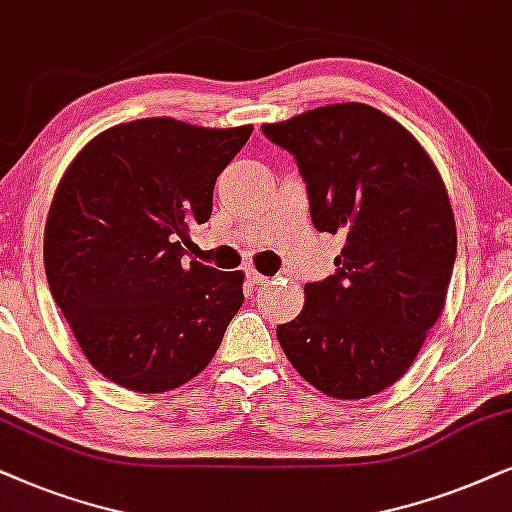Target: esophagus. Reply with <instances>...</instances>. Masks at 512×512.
<instances>
[{
  "mask_svg": "<svg viewBox=\"0 0 512 512\" xmlns=\"http://www.w3.org/2000/svg\"><path fill=\"white\" fill-rule=\"evenodd\" d=\"M245 274H248V281H250L252 285H264V283H267V281H269V278H267V276L257 274V271H255V269H248V271H245Z\"/></svg>",
  "mask_w": 512,
  "mask_h": 512,
  "instance_id": "1",
  "label": "esophagus"
}]
</instances>
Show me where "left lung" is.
Returning <instances> with one entry per match:
<instances>
[{
    "label": "left lung",
    "mask_w": 512,
    "mask_h": 512,
    "mask_svg": "<svg viewBox=\"0 0 512 512\" xmlns=\"http://www.w3.org/2000/svg\"><path fill=\"white\" fill-rule=\"evenodd\" d=\"M288 149L318 231L344 236L335 274L304 285V309L276 327L292 367L332 398L384 391L417 358L445 306L456 260L447 189L424 147L363 102L262 126Z\"/></svg>",
    "instance_id": "left-lung-1"
}]
</instances>
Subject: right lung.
I'll use <instances>...</instances> for the list:
<instances>
[{"mask_svg": "<svg viewBox=\"0 0 512 512\" xmlns=\"http://www.w3.org/2000/svg\"><path fill=\"white\" fill-rule=\"evenodd\" d=\"M250 126L159 117L100 133L70 163L44 231L46 281L100 374L140 393L187 384L243 304V271L182 262Z\"/></svg>", "mask_w": 512, "mask_h": 512, "instance_id": "add662e5", "label": "right lung"}]
</instances>
